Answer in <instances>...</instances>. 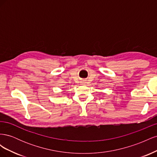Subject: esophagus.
<instances>
[{
  "label": "esophagus",
  "mask_w": 157,
  "mask_h": 157,
  "mask_svg": "<svg viewBox=\"0 0 157 157\" xmlns=\"http://www.w3.org/2000/svg\"><path fill=\"white\" fill-rule=\"evenodd\" d=\"M83 83H84V82H82V84H83Z\"/></svg>",
  "instance_id": "obj_1"
}]
</instances>
